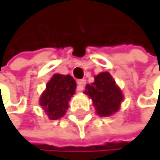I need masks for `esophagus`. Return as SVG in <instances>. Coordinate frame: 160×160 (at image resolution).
<instances>
[{
	"label": "esophagus",
	"instance_id": "obj_1",
	"mask_svg": "<svg viewBox=\"0 0 160 160\" xmlns=\"http://www.w3.org/2000/svg\"><path fill=\"white\" fill-rule=\"evenodd\" d=\"M77 90L78 91H82L84 89V87H85V84H86V80L84 79H82V80H78L77 81Z\"/></svg>",
	"mask_w": 160,
	"mask_h": 160
}]
</instances>
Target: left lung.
I'll return each instance as SVG.
<instances>
[{
    "label": "left lung",
    "instance_id": "1",
    "mask_svg": "<svg viewBox=\"0 0 160 160\" xmlns=\"http://www.w3.org/2000/svg\"><path fill=\"white\" fill-rule=\"evenodd\" d=\"M94 79V83L86 86L85 93L93 100L100 116H109L119 109L123 99L122 93L108 72H102Z\"/></svg>",
    "mask_w": 160,
    "mask_h": 160
}]
</instances>
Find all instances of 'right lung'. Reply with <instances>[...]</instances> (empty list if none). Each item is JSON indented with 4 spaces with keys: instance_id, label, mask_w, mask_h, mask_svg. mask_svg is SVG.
Segmentation results:
<instances>
[{
    "instance_id": "right-lung-1",
    "label": "right lung",
    "mask_w": 160,
    "mask_h": 160,
    "mask_svg": "<svg viewBox=\"0 0 160 160\" xmlns=\"http://www.w3.org/2000/svg\"><path fill=\"white\" fill-rule=\"evenodd\" d=\"M76 91V82L70 75L55 74L48 82L40 105L52 120L61 118L68 109V102Z\"/></svg>"
}]
</instances>
